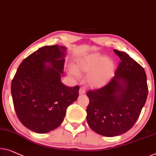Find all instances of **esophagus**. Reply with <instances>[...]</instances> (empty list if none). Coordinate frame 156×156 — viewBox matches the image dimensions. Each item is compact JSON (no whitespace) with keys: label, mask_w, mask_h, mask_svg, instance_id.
Masks as SVG:
<instances>
[{"label":"esophagus","mask_w":156,"mask_h":156,"mask_svg":"<svg viewBox=\"0 0 156 156\" xmlns=\"http://www.w3.org/2000/svg\"><path fill=\"white\" fill-rule=\"evenodd\" d=\"M85 93V90L84 88H80V90H79V94H83Z\"/></svg>","instance_id":"esophagus-1"}]
</instances>
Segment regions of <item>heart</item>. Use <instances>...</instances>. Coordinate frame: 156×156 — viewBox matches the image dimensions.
Instances as JSON below:
<instances>
[{"label":"heart","mask_w":156,"mask_h":156,"mask_svg":"<svg viewBox=\"0 0 156 156\" xmlns=\"http://www.w3.org/2000/svg\"><path fill=\"white\" fill-rule=\"evenodd\" d=\"M76 69L83 73H90L87 77L89 84L92 87H101L112 77L115 70V63L99 53L90 55L82 58L76 64ZM78 76L76 71H72Z\"/></svg>","instance_id":"b5f03b06"}]
</instances>
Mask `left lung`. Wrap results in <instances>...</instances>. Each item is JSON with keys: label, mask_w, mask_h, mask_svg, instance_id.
Returning a JSON list of instances; mask_svg holds the SVG:
<instances>
[{"label": "left lung", "mask_w": 156, "mask_h": 156, "mask_svg": "<svg viewBox=\"0 0 156 156\" xmlns=\"http://www.w3.org/2000/svg\"><path fill=\"white\" fill-rule=\"evenodd\" d=\"M120 62L110 81L87 96V122L90 128L105 136H115L132 128L148 96L144 69L127 53L114 50Z\"/></svg>", "instance_id": "1"}]
</instances>
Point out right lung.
Here are the masks:
<instances>
[{
    "label": "right lung",
    "mask_w": 156,
    "mask_h": 156,
    "mask_svg": "<svg viewBox=\"0 0 156 156\" xmlns=\"http://www.w3.org/2000/svg\"><path fill=\"white\" fill-rule=\"evenodd\" d=\"M66 49L57 45L40 48L23 60L12 80L17 118L37 133H47L59 127L68 106L78 97V85L69 87L61 82Z\"/></svg>",
    "instance_id": "add662e5"
}]
</instances>
